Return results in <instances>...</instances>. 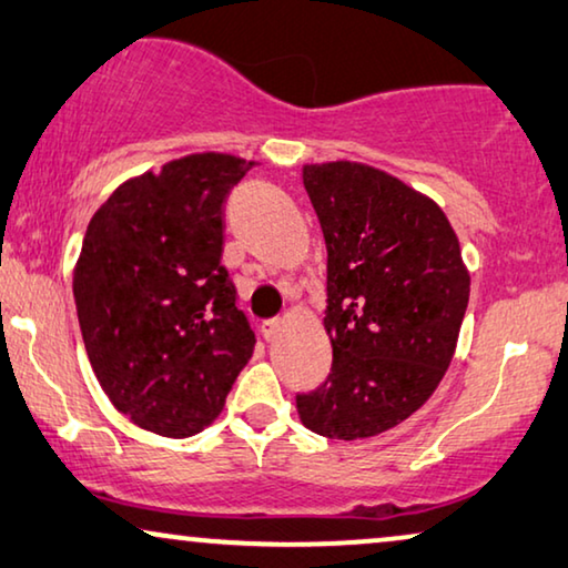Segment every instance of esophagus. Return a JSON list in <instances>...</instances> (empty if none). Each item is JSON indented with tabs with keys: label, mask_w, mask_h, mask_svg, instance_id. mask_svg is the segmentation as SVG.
<instances>
[{
	"label": "esophagus",
	"mask_w": 568,
	"mask_h": 568,
	"mask_svg": "<svg viewBox=\"0 0 568 568\" xmlns=\"http://www.w3.org/2000/svg\"><path fill=\"white\" fill-rule=\"evenodd\" d=\"M283 329V322L281 318H270V322H262V334H265L267 342L277 339V334Z\"/></svg>",
	"instance_id": "1"
}]
</instances>
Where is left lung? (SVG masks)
<instances>
[{
    "instance_id": "8db88e82",
    "label": "left lung",
    "mask_w": 568,
    "mask_h": 568,
    "mask_svg": "<svg viewBox=\"0 0 568 568\" xmlns=\"http://www.w3.org/2000/svg\"><path fill=\"white\" fill-rule=\"evenodd\" d=\"M326 244L332 373L295 396L311 433L363 440L425 406L455 355L470 275L433 197L371 164H303Z\"/></svg>"
}]
</instances>
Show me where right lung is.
Masks as SVG:
<instances>
[{
  "mask_svg": "<svg viewBox=\"0 0 568 568\" xmlns=\"http://www.w3.org/2000/svg\"><path fill=\"white\" fill-rule=\"evenodd\" d=\"M257 162L201 151L125 180L74 265L79 329L102 390L135 427L190 437L254 353L221 265L223 201Z\"/></svg>",
  "mask_w": 568,
  "mask_h": 568,
  "instance_id": "1",
  "label": "right lung"
}]
</instances>
